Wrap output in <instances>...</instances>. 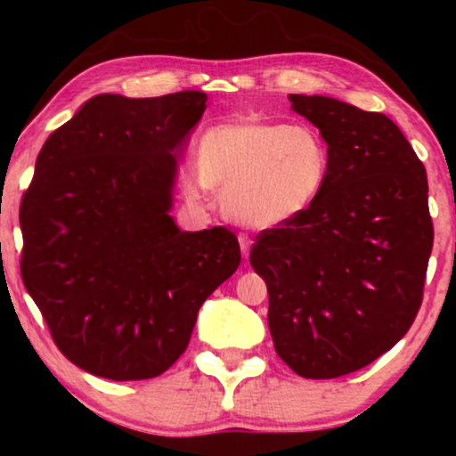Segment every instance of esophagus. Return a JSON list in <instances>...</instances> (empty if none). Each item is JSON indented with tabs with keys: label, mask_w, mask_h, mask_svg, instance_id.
<instances>
[{
	"label": "esophagus",
	"mask_w": 456,
	"mask_h": 456,
	"mask_svg": "<svg viewBox=\"0 0 456 456\" xmlns=\"http://www.w3.org/2000/svg\"><path fill=\"white\" fill-rule=\"evenodd\" d=\"M238 242H240V250H242V257H244L246 261H248L250 244H253V240H250L246 233H240V235H238Z\"/></svg>",
	"instance_id": "34e87169"
}]
</instances>
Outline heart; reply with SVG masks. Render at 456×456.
<instances>
[{"mask_svg": "<svg viewBox=\"0 0 456 456\" xmlns=\"http://www.w3.org/2000/svg\"><path fill=\"white\" fill-rule=\"evenodd\" d=\"M330 165L328 139L311 124L240 119L206 130L197 171H184L180 186L192 203L206 201L208 191L216 188L229 218L274 229L315 206Z\"/></svg>", "mask_w": 456, "mask_h": 456, "instance_id": "obj_1", "label": "heart"}]
</instances>
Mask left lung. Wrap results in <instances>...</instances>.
I'll return each mask as SVG.
<instances>
[{
  "mask_svg": "<svg viewBox=\"0 0 456 456\" xmlns=\"http://www.w3.org/2000/svg\"><path fill=\"white\" fill-rule=\"evenodd\" d=\"M332 151L322 197L265 229L250 265L268 285L281 360L306 379L354 373L395 347L416 319L433 248L425 165L384 113L289 94Z\"/></svg>",
  "mask_w": 456,
  "mask_h": 456,
  "instance_id": "1",
  "label": "left lung"
}]
</instances>
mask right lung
Wrapping results in <instances>:
<instances>
[{"label":"right lung","mask_w":456,"mask_h":456,"mask_svg":"<svg viewBox=\"0 0 456 456\" xmlns=\"http://www.w3.org/2000/svg\"><path fill=\"white\" fill-rule=\"evenodd\" d=\"M206 101L192 90L98 94L36 159L19 212L20 276L60 352L98 378L165 373L199 308L240 265L232 232H182L169 214Z\"/></svg>","instance_id":"add662e5"}]
</instances>
